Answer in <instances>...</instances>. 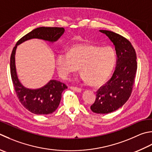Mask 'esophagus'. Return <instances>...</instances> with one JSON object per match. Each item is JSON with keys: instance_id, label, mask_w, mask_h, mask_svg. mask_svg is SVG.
<instances>
[{"instance_id": "1", "label": "esophagus", "mask_w": 152, "mask_h": 152, "mask_svg": "<svg viewBox=\"0 0 152 152\" xmlns=\"http://www.w3.org/2000/svg\"><path fill=\"white\" fill-rule=\"evenodd\" d=\"M70 88L72 90H74V91H75L76 92H81L82 91V89L76 88V87H73V86H71V87H70Z\"/></svg>"}]
</instances>
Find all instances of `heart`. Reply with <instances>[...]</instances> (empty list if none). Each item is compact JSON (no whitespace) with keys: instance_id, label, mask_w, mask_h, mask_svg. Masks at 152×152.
<instances>
[{"instance_id":"b5f03b06","label":"heart","mask_w":152,"mask_h":152,"mask_svg":"<svg viewBox=\"0 0 152 152\" xmlns=\"http://www.w3.org/2000/svg\"><path fill=\"white\" fill-rule=\"evenodd\" d=\"M116 55L111 47L94 44H76L67 53H58L56 64L58 73L66 77L78 69L81 79L93 87H98L107 81L116 64Z\"/></svg>"}]
</instances>
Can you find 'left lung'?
<instances>
[{"label": "left lung", "instance_id": "1", "mask_svg": "<svg viewBox=\"0 0 152 152\" xmlns=\"http://www.w3.org/2000/svg\"><path fill=\"white\" fill-rule=\"evenodd\" d=\"M113 43L117 54L115 70L105 86L96 94V99L91 106L94 113L107 114L123 107L131 95L134 82L137 62L135 50L126 38L108 30H99Z\"/></svg>", "mask_w": 152, "mask_h": 152}]
</instances>
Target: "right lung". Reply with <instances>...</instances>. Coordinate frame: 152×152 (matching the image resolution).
Here are the masks:
<instances>
[{
  "mask_svg": "<svg viewBox=\"0 0 152 152\" xmlns=\"http://www.w3.org/2000/svg\"><path fill=\"white\" fill-rule=\"evenodd\" d=\"M63 28L40 27L22 37L16 43L10 56V74L15 91L20 103L32 113L48 115L54 112L60 103L62 93L67 89L64 83L55 80L50 81L43 87L29 89L24 87L17 75L15 55L18 45L31 39H39L49 42H55L64 34Z\"/></svg>",
  "mask_w": 152,
  "mask_h": 152,
  "instance_id": "1",
  "label": "right lung"
}]
</instances>
